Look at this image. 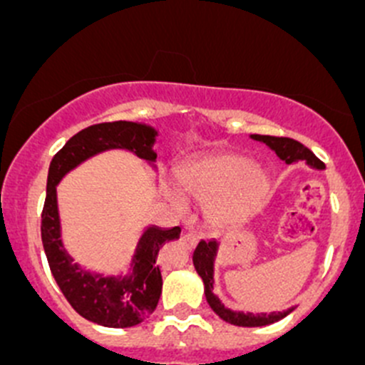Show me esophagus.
Listing matches in <instances>:
<instances>
[{"label": "esophagus", "mask_w": 365, "mask_h": 365, "mask_svg": "<svg viewBox=\"0 0 365 365\" xmlns=\"http://www.w3.org/2000/svg\"><path fill=\"white\" fill-rule=\"evenodd\" d=\"M182 240L185 242L187 247H194V245H196V242H197V237L194 233H187V235H183Z\"/></svg>", "instance_id": "34e87169"}]
</instances>
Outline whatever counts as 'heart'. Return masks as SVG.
Here are the masks:
<instances>
[{"mask_svg": "<svg viewBox=\"0 0 365 365\" xmlns=\"http://www.w3.org/2000/svg\"><path fill=\"white\" fill-rule=\"evenodd\" d=\"M178 189L189 200L210 205L208 217L217 224H233L252 212L267 192L264 176L251 162L235 153L206 157L183 165L176 175Z\"/></svg>", "mask_w": 365, "mask_h": 365, "instance_id": "b5f03b06", "label": "heart"}]
</instances>
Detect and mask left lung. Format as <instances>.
Here are the masks:
<instances>
[{"label": "left lung", "mask_w": 365, "mask_h": 365, "mask_svg": "<svg viewBox=\"0 0 365 365\" xmlns=\"http://www.w3.org/2000/svg\"><path fill=\"white\" fill-rule=\"evenodd\" d=\"M252 139L256 141L264 143L267 146H270L286 164H293L297 160H307L309 165L316 169H323L325 164L314 155L309 148H305L302 143L295 141V139H289V138H277V135H259V134H252ZM215 254H217V242L215 240H210L205 242L201 240L197 244L196 251L192 254V261H194V267H196V272L200 274V277L203 279L205 282V297L208 305L212 307V311L219 316L220 319L224 322L231 323V325H237V327H264V325H270V323L279 322L282 319L284 316H288L289 312L293 311L288 309V311H282V312H261V314H252V312H237V311H231V309L224 307V304H220L219 298L215 297L213 293V261H215Z\"/></svg>", "instance_id": "obj_1"}]
</instances>
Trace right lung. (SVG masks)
Here are the masks:
<instances>
[{"instance_id": "obj_1", "label": "right lung", "mask_w": 365, "mask_h": 365, "mask_svg": "<svg viewBox=\"0 0 365 365\" xmlns=\"http://www.w3.org/2000/svg\"><path fill=\"white\" fill-rule=\"evenodd\" d=\"M157 132L148 125L132 121H108L77 132L53 157L47 175V194L42 210V244L47 263L61 293L83 318L111 329H127L141 323L155 311L162 293V275L157 254L165 242L180 238V227H148L143 233L132 259L128 277H104L83 270L61 244L56 185L81 162L113 148H125L141 159L153 162L152 146Z\"/></svg>"}]
</instances>
